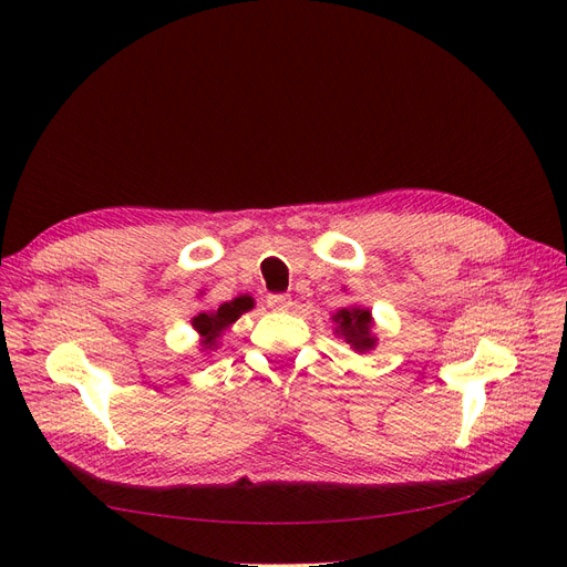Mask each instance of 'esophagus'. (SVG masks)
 <instances>
[{
	"mask_svg": "<svg viewBox=\"0 0 567 567\" xmlns=\"http://www.w3.org/2000/svg\"><path fill=\"white\" fill-rule=\"evenodd\" d=\"M267 305L271 307V310H281V312H286V310H290V298L288 296H284V293H271V296H267Z\"/></svg>",
	"mask_w": 567,
	"mask_h": 567,
	"instance_id": "34e87169",
	"label": "esophagus"
}]
</instances>
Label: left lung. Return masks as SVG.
Listing matches in <instances>:
<instances>
[{
	"label": "left lung",
	"mask_w": 567,
	"mask_h": 567,
	"mask_svg": "<svg viewBox=\"0 0 567 567\" xmlns=\"http://www.w3.org/2000/svg\"><path fill=\"white\" fill-rule=\"evenodd\" d=\"M333 321L338 323V333L346 338L357 352H367L373 348L371 338V312L350 307V310H340Z\"/></svg>",
	"instance_id": "1"
}]
</instances>
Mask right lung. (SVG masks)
Instances as JSON below:
<instances>
[{
	"label": "right lung",
	"instance_id": "1",
	"mask_svg": "<svg viewBox=\"0 0 567 567\" xmlns=\"http://www.w3.org/2000/svg\"><path fill=\"white\" fill-rule=\"evenodd\" d=\"M250 307H252V298L241 296L231 302L219 305L217 312H210V315L203 312V315L194 317V329L203 336V346L213 348L217 338L221 336V331H225L227 326H231L244 312H248Z\"/></svg>",
	"mask_w": 567,
	"mask_h": 567
}]
</instances>
